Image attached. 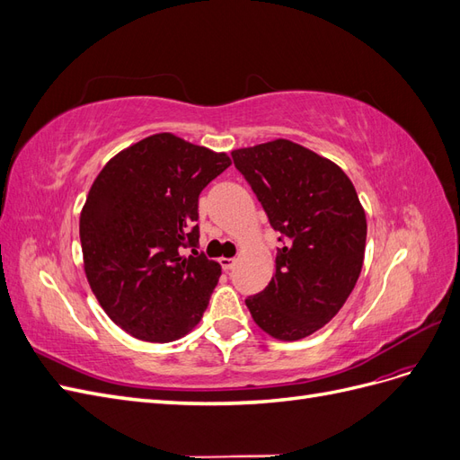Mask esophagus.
<instances>
[{"label":"esophagus","instance_id":"34e87169","mask_svg":"<svg viewBox=\"0 0 460 460\" xmlns=\"http://www.w3.org/2000/svg\"><path fill=\"white\" fill-rule=\"evenodd\" d=\"M218 262H220V267H222V270H232L234 269V264H235V259H228V257H220L218 259Z\"/></svg>","mask_w":460,"mask_h":460}]
</instances>
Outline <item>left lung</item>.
<instances>
[{"instance_id": "obj_1", "label": "left lung", "mask_w": 460, "mask_h": 460, "mask_svg": "<svg viewBox=\"0 0 460 460\" xmlns=\"http://www.w3.org/2000/svg\"><path fill=\"white\" fill-rule=\"evenodd\" d=\"M232 159L284 235L272 280L245 299L247 309L276 340L307 338L338 314L358 280L365 208L336 163L284 137L234 149Z\"/></svg>"}]
</instances>
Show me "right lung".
Returning a JSON list of instances; mask_svg holds the SVG:
<instances>
[{
	"instance_id": "add662e5",
	"label": "right lung",
	"mask_w": 460,
	"mask_h": 460,
	"mask_svg": "<svg viewBox=\"0 0 460 460\" xmlns=\"http://www.w3.org/2000/svg\"><path fill=\"white\" fill-rule=\"evenodd\" d=\"M226 153L171 132L122 149L97 174L80 213L84 272L102 309L130 336L166 343L198 326L220 264L198 252L201 190Z\"/></svg>"
}]
</instances>
